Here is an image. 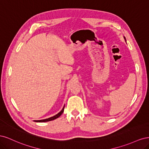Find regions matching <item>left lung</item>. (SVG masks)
Here are the masks:
<instances>
[{
  "label": "left lung",
  "instance_id": "1",
  "mask_svg": "<svg viewBox=\"0 0 149 149\" xmlns=\"http://www.w3.org/2000/svg\"><path fill=\"white\" fill-rule=\"evenodd\" d=\"M124 39H125V42H126V39H125V38L124 37Z\"/></svg>",
  "mask_w": 149,
  "mask_h": 149
}]
</instances>
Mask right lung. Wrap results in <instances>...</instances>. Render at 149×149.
<instances>
[{
    "mask_svg": "<svg viewBox=\"0 0 149 149\" xmlns=\"http://www.w3.org/2000/svg\"><path fill=\"white\" fill-rule=\"evenodd\" d=\"M64 108H65V106L63 108L62 110L60 112H58L57 114H56L55 116H54L53 117H51V118H48V119H42V120H35V122H38V123H44V122H48V121H51L53 120H55L56 119H57L58 118H59V117L63 114V112H64Z\"/></svg>",
    "mask_w": 149,
    "mask_h": 149,
    "instance_id": "right-lung-1",
    "label": "right lung"
}]
</instances>
